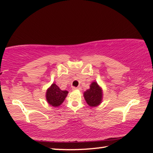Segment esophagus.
I'll return each mask as SVG.
<instances>
[{
  "instance_id": "34e87169",
  "label": "esophagus",
  "mask_w": 153,
  "mask_h": 153,
  "mask_svg": "<svg viewBox=\"0 0 153 153\" xmlns=\"http://www.w3.org/2000/svg\"><path fill=\"white\" fill-rule=\"evenodd\" d=\"M81 88H80V87H72V90H80Z\"/></svg>"
}]
</instances>
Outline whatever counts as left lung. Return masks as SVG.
Returning <instances> with one entry per match:
<instances>
[{
    "instance_id": "1",
    "label": "left lung",
    "mask_w": 153,
    "mask_h": 153,
    "mask_svg": "<svg viewBox=\"0 0 153 153\" xmlns=\"http://www.w3.org/2000/svg\"><path fill=\"white\" fill-rule=\"evenodd\" d=\"M84 96L88 105L90 107H96L101 102L102 97V90L97 83L94 82L90 84V89L84 92Z\"/></svg>"
}]
</instances>
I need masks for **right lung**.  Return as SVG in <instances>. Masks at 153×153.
Segmentation results:
<instances>
[{"mask_svg": "<svg viewBox=\"0 0 153 153\" xmlns=\"http://www.w3.org/2000/svg\"><path fill=\"white\" fill-rule=\"evenodd\" d=\"M68 92L61 90L55 84H53L46 91V100L53 107H59L65 99Z\"/></svg>", "mask_w": 153, "mask_h": 153, "instance_id": "add662e5", "label": "right lung"}]
</instances>
